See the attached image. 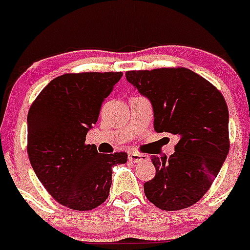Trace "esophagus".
<instances>
[{
	"label": "esophagus",
	"mask_w": 250,
	"mask_h": 250,
	"mask_svg": "<svg viewBox=\"0 0 250 250\" xmlns=\"http://www.w3.org/2000/svg\"><path fill=\"white\" fill-rule=\"evenodd\" d=\"M128 160H129L130 162L139 163V162H143V161H146V160H147V156H145V155H140V153L130 152L129 155H128Z\"/></svg>",
	"instance_id": "obj_1"
}]
</instances>
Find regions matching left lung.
Returning <instances> with one entry per match:
<instances>
[{"label":"left lung","mask_w":250,"mask_h":250,"mask_svg":"<svg viewBox=\"0 0 250 250\" xmlns=\"http://www.w3.org/2000/svg\"><path fill=\"white\" fill-rule=\"evenodd\" d=\"M125 77L150 100L156 132L179 138L170 157H152L156 175L144 184L146 197L163 210L188 208L209 190L228 157L225 99L206 78L185 67L128 71Z\"/></svg>","instance_id":"8db88e82"}]
</instances>
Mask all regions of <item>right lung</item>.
Masks as SVG:
<instances>
[{
    "label": "right lung",
    "instance_id": "1",
    "mask_svg": "<svg viewBox=\"0 0 250 250\" xmlns=\"http://www.w3.org/2000/svg\"><path fill=\"white\" fill-rule=\"evenodd\" d=\"M122 72L66 74L50 81L27 115V153L42 185L75 210L97 208L109 197L112 167L127 153H100L84 143L102 104Z\"/></svg>",
    "mask_w": 250,
    "mask_h": 250
}]
</instances>
